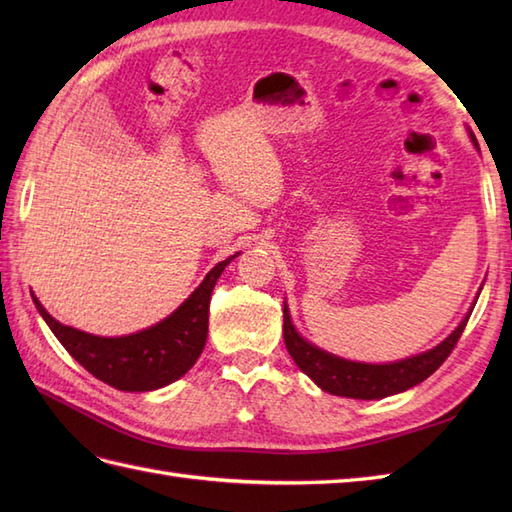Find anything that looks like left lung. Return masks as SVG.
I'll use <instances>...</instances> for the list:
<instances>
[{"label": "left lung", "mask_w": 512, "mask_h": 512, "mask_svg": "<svg viewBox=\"0 0 512 512\" xmlns=\"http://www.w3.org/2000/svg\"><path fill=\"white\" fill-rule=\"evenodd\" d=\"M471 312L473 308L462 319L458 328H455L440 345L433 347V350L409 356L405 361H398V363H387V365L345 361V358H339L330 352L319 350V347H314L295 330V325L290 321V312L286 303H284V341L292 361H295L301 372L308 374L323 391H328V394H334V396H345V398L376 400V398H387L391 394H400V391L422 383L424 378H429L433 372H436V369L447 361V356L453 352V347L458 345L466 323H469Z\"/></svg>", "instance_id": "8db88e82"}]
</instances>
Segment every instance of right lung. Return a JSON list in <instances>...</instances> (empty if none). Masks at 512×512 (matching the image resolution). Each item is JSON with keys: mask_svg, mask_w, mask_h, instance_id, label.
<instances>
[{"mask_svg": "<svg viewBox=\"0 0 512 512\" xmlns=\"http://www.w3.org/2000/svg\"><path fill=\"white\" fill-rule=\"evenodd\" d=\"M237 255L217 264L193 295L165 321L129 336H94L52 319L32 297L52 334L92 376L121 391H151L184 376L198 361L209 332V303L215 281Z\"/></svg>", "mask_w": 512, "mask_h": 512, "instance_id": "right-lung-1", "label": "right lung"}]
</instances>
